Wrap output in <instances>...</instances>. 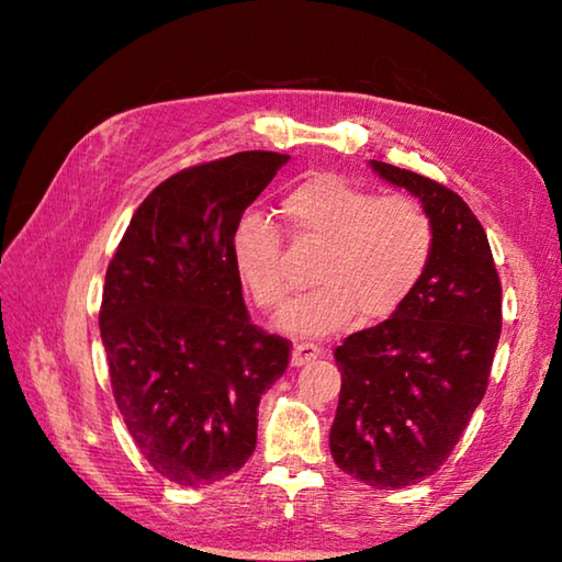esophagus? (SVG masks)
<instances>
[{
	"label": "esophagus",
	"instance_id": "1",
	"mask_svg": "<svg viewBox=\"0 0 562 562\" xmlns=\"http://www.w3.org/2000/svg\"><path fill=\"white\" fill-rule=\"evenodd\" d=\"M317 357H322V349L317 345H310V341H300V345L292 347L290 361H292V367H302V364H307V361L317 359Z\"/></svg>",
	"mask_w": 562,
	"mask_h": 562
}]
</instances>
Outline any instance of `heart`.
Masks as SVG:
<instances>
[{
    "label": "heart",
    "mask_w": 562,
    "mask_h": 562,
    "mask_svg": "<svg viewBox=\"0 0 562 562\" xmlns=\"http://www.w3.org/2000/svg\"><path fill=\"white\" fill-rule=\"evenodd\" d=\"M290 233L319 243L312 270L317 288L280 317L290 335L319 337L361 317L384 319L422 282L434 252V227L424 207L404 195L376 198L335 173H312L282 201ZM237 278L262 310L278 312L290 297L282 235L268 215L247 211L231 240Z\"/></svg>",
    "instance_id": "b5f03b06"
}]
</instances>
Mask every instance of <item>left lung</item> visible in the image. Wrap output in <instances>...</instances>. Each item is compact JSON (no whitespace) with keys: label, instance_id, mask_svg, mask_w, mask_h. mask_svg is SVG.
<instances>
[{"label":"left lung","instance_id":"1","mask_svg":"<svg viewBox=\"0 0 562 562\" xmlns=\"http://www.w3.org/2000/svg\"><path fill=\"white\" fill-rule=\"evenodd\" d=\"M369 166L418 198L434 252L392 317L335 349L341 389L329 451L367 486L404 488L449 459L486 394L501 337V280L486 231L453 190L382 160Z\"/></svg>","mask_w":562,"mask_h":562}]
</instances>
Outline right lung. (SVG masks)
<instances>
[{"label":"right lung","instance_id":"obj_1","mask_svg":"<svg viewBox=\"0 0 562 562\" xmlns=\"http://www.w3.org/2000/svg\"><path fill=\"white\" fill-rule=\"evenodd\" d=\"M290 156L245 150L164 180L106 270L101 341L119 412L146 461L178 486L240 471L260 396L288 369V339L247 317L231 240Z\"/></svg>","mask_w":562,"mask_h":562}]
</instances>
